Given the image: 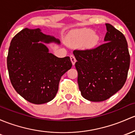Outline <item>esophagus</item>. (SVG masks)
I'll return each mask as SVG.
<instances>
[{
    "instance_id": "34e87169",
    "label": "esophagus",
    "mask_w": 135,
    "mask_h": 135,
    "mask_svg": "<svg viewBox=\"0 0 135 135\" xmlns=\"http://www.w3.org/2000/svg\"><path fill=\"white\" fill-rule=\"evenodd\" d=\"M70 59H71V62H72V64H73L74 66V65H75V62H76V59H75V56L71 55L70 56Z\"/></svg>"
}]
</instances>
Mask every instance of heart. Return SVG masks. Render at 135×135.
<instances>
[{
	"label": "heart",
	"mask_w": 135,
	"mask_h": 135,
	"mask_svg": "<svg viewBox=\"0 0 135 135\" xmlns=\"http://www.w3.org/2000/svg\"><path fill=\"white\" fill-rule=\"evenodd\" d=\"M99 37L90 29H83L75 31L71 34L68 38V42L71 46L79 47L85 44L87 47H94L97 44Z\"/></svg>",
	"instance_id": "heart-1"
}]
</instances>
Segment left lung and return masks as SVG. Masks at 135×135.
<instances>
[{"label": "left lung", "instance_id": "left-lung-1", "mask_svg": "<svg viewBox=\"0 0 135 135\" xmlns=\"http://www.w3.org/2000/svg\"><path fill=\"white\" fill-rule=\"evenodd\" d=\"M105 26L104 44L94 49L73 51L81 95L91 102L105 100L121 89L129 68L126 37L111 24Z\"/></svg>", "mask_w": 135, "mask_h": 135}]
</instances>
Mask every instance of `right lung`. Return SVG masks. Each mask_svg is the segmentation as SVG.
Returning a JSON list of instances; mask_svg holds the SVG:
<instances>
[{
  "instance_id": "right-lung-1",
  "label": "right lung",
  "mask_w": 135,
  "mask_h": 135,
  "mask_svg": "<svg viewBox=\"0 0 135 135\" xmlns=\"http://www.w3.org/2000/svg\"><path fill=\"white\" fill-rule=\"evenodd\" d=\"M60 40L39 28L23 29L12 38L7 57L10 81L15 91L28 102L42 104L52 100L61 76L71 69L70 58H59L44 44Z\"/></svg>"
}]
</instances>
